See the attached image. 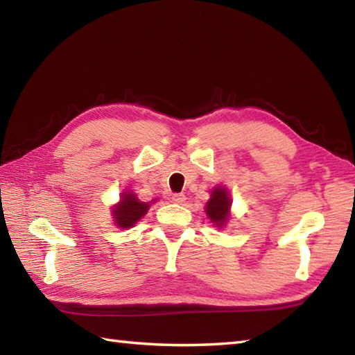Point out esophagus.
<instances>
[{
    "instance_id": "1",
    "label": "esophagus",
    "mask_w": 355,
    "mask_h": 355,
    "mask_svg": "<svg viewBox=\"0 0 355 355\" xmlns=\"http://www.w3.org/2000/svg\"><path fill=\"white\" fill-rule=\"evenodd\" d=\"M172 201L177 202V205H183V202L186 201V195L184 193H173Z\"/></svg>"
}]
</instances>
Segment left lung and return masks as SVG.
<instances>
[{
    "label": "left lung",
    "instance_id": "left-lung-1",
    "mask_svg": "<svg viewBox=\"0 0 355 355\" xmlns=\"http://www.w3.org/2000/svg\"><path fill=\"white\" fill-rule=\"evenodd\" d=\"M230 209V198L227 191L224 187H216L212 191V198L207 201L206 212L210 218V221L216 225H224L229 218Z\"/></svg>",
    "mask_w": 355,
    "mask_h": 355
}]
</instances>
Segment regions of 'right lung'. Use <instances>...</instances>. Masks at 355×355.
Masks as SVG:
<instances>
[{"mask_svg":"<svg viewBox=\"0 0 355 355\" xmlns=\"http://www.w3.org/2000/svg\"><path fill=\"white\" fill-rule=\"evenodd\" d=\"M148 209L149 205L139 201L134 193L123 192L122 200H120L119 205L112 209V216H114V221L119 227L126 229L132 227V225L148 212Z\"/></svg>","mask_w":355,"mask_h":355,"instance_id":"add662e5","label":"right lung"}]
</instances>
